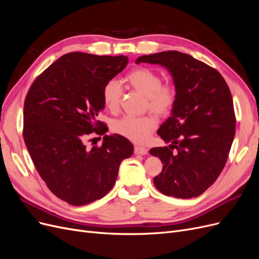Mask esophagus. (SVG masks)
<instances>
[{"label": "esophagus", "mask_w": 259, "mask_h": 259, "mask_svg": "<svg viewBox=\"0 0 259 259\" xmlns=\"http://www.w3.org/2000/svg\"><path fill=\"white\" fill-rule=\"evenodd\" d=\"M134 152L135 154H147L148 153V149L145 148V147H140V146H135L134 148Z\"/></svg>", "instance_id": "1"}]
</instances>
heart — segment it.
Returning <instances> with one entry per match:
<instances>
[{
  "mask_svg": "<svg viewBox=\"0 0 259 259\" xmlns=\"http://www.w3.org/2000/svg\"><path fill=\"white\" fill-rule=\"evenodd\" d=\"M126 81L133 89L147 98L148 108L160 116L167 115L176 100V91L169 84L162 85L161 76L148 68H136L126 75ZM122 89L114 80L109 81L103 89V99L109 111H119ZM156 127V120L151 115L124 116L112 124V131L133 143L142 144Z\"/></svg>",
  "mask_w": 259,
  "mask_h": 259,
  "instance_id": "b5f03b06",
  "label": "heart"
}]
</instances>
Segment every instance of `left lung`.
<instances>
[{"instance_id":"obj_1","label":"left lung","mask_w":259,"mask_h":259,"mask_svg":"<svg viewBox=\"0 0 259 259\" xmlns=\"http://www.w3.org/2000/svg\"><path fill=\"white\" fill-rule=\"evenodd\" d=\"M135 62L165 68L176 91L170 116L158 130L169 146L150 149L163 163L153 184L168 197H198L222 173L236 134L228 85L215 69L177 51L144 55Z\"/></svg>"}]
</instances>
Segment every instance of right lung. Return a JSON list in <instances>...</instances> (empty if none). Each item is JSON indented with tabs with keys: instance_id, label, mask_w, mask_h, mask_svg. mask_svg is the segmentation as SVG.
Returning a JSON list of instances; mask_svg holds the SVG:
<instances>
[{
	"instance_id": "obj_1",
	"label": "right lung",
	"mask_w": 259,
	"mask_h": 259,
	"mask_svg": "<svg viewBox=\"0 0 259 259\" xmlns=\"http://www.w3.org/2000/svg\"><path fill=\"white\" fill-rule=\"evenodd\" d=\"M128 64L127 56L70 53L36 77L23 108V139L38 174L57 198L80 206L112 189L120 164L134 152L121 135H105L100 147L86 148L105 109L103 89ZM101 126L102 128H97Z\"/></svg>"
}]
</instances>
